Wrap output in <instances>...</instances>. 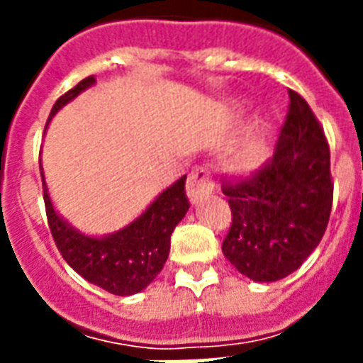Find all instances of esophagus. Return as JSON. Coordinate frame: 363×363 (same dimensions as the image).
I'll list each match as a JSON object with an SVG mask.
<instances>
[{
	"label": "esophagus",
	"instance_id": "34e87169",
	"mask_svg": "<svg viewBox=\"0 0 363 363\" xmlns=\"http://www.w3.org/2000/svg\"><path fill=\"white\" fill-rule=\"evenodd\" d=\"M213 188H215V179L211 175V171L207 167H201V165L194 167L186 182V194L190 201L196 203L203 196L213 192Z\"/></svg>",
	"mask_w": 363,
	"mask_h": 363
}]
</instances>
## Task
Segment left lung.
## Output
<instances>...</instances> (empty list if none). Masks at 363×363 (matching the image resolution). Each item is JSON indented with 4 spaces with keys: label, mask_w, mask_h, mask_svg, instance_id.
I'll return each instance as SVG.
<instances>
[{
    "label": "left lung",
    "mask_w": 363,
    "mask_h": 363,
    "mask_svg": "<svg viewBox=\"0 0 363 363\" xmlns=\"http://www.w3.org/2000/svg\"><path fill=\"white\" fill-rule=\"evenodd\" d=\"M290 105L273 158L254 175L226 182L232 228L222 252L256 282H275L298 269L326 232L333 201L330 147L301 96Z\"/></svg>",
    "instance_id": "1"
}]
</instances>
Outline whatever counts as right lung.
Here are the masks:
<instances>
[{
	"instance_id": "add662e5",
	"label": "right lung",
	"mask_w": 363,
	"mask_h": 363,
	"mask_svg": "<svg viewBox=\"0 0 363 363\" xmlns=\"http://www.w3.org/2000/svg\"><path fill=\"white\" fill-rule=\"evenodd\" d=\"M96 82L94 77L82 79L69 92L54 104L48 122L71 99ZM43 198L47 209L48 228L64 259L88 282L115 296H131L145 290L156 279L169 256L171 233L184 218L188 198L184 192L186 175L165 188L141 216L125 228L104 238L84 235L56 213L48 196L41 165Z\"/></svg>"
}]
</instances>
